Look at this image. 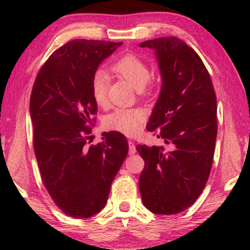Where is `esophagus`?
<instances>
[{"label": "esophagus", "mask_w": 250, "mask_h": 250, "mask_svg": "<svg viewBox=\"0 0 250 250\" xmlns=\"http://www.w3.org/2000/svg\"><path fill=\"white\" fill-rule=\"evenodd\" d=\"M135 152H137V149H135V146L132 141H129V154L133 155Z\"/></svg>", "instance_id": "1"}]
</instances>
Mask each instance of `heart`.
Wrapping results in <instances>:
<instances>
[{
    "instance_id": "obj_1",
    "label": "heart",
    "mask_w": 250,
    "mask_h": 250,
    "mask_svg": "<svg viewBox=\"0 0 250 250\" xmlns=\"http://www.w3.org/2000/svg\"><path fill=\"white\" fill-rule=\"evenodd\" d=\"M112 70L124 77L139 91L149 83L151 73L149 67L140 58L125 55L112 65ZM109 79L103 70L97 71L91 79V94L96 104L104 105L107 103ZM146 113L141 109H116L105 118V126L125 135H133L142 128Z\"/></svg>"
}]
</instances>
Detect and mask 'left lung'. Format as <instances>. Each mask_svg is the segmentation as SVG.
<instances>
[{
	"label": "left lung",
	"mask_w": 250,
	"mask_h": 250,
	"mask_svg": "<svg viewBox=\"0 0 250 250\" xmlns=\"http://www.w3.org/2000/svg\"><path fill=\"white\" fill-rule=\"evenodd\" d=\"M154 50L161 91L146 129L171 149L139 145L145 160L139 179L141 198L159 215L188 208L204 189L217 137V103L210 76L195 50L174 36L146 41Z\"/></svg>",
	"instance_id": "left-lung-1"
}]
</instances>
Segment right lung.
<instances>
[{"label": "right lung", "mask_w": 250, "mask_h": 250, "mask_svg": "<svg viewBox=\"0 0 250 250\" xmlns=\"http://www.w3.org/2000/svg\"><path fill=\"white\" fill-rule=\"evenodd\" d=\"M122 43L74 40L55 50L34 83L29 113L33 145L45 188L62 211L75 218L98 214L128 154L125 137L104 132L91 138L97 104L91 79L104 59Z\"/></svg>", "instance_id": "add662e5"}]
</instances>
